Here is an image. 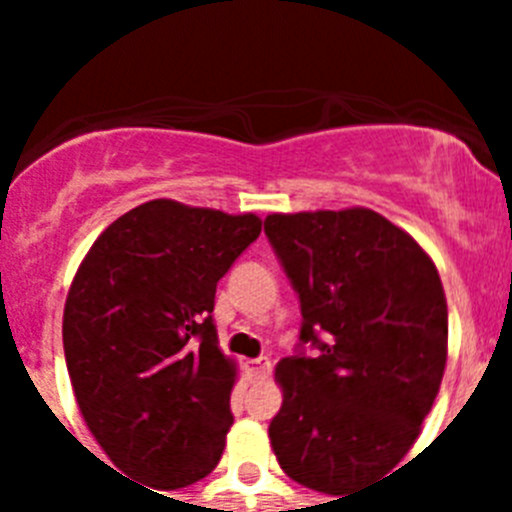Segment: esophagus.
<instances>
[{"label": "esophagus", "mask_w": 512, "mask_h": 512, "mask_svg": "<svg viewBox=\"0 0 512 512\" xmlns=\"http://www.w3.org/2000/svg\"><path fill=\"white\" fill-rule=\"evenodd\" d=\"M246 372L251 379H266L271 372V361L266 359V356H259V359H248Z\"/></svg>", "instance_id": "obj_1"}]
</instances>
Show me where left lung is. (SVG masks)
<instances>
[{"mask_svg":"<svg viewBox=\"0 0 512 512\" xmlns=\"http://www.w3.org/2000/svg\"><path fill=\"white\" fill-rule=\"evenodd\" d=\"M264 230L302 312L300 351L277 364L271 449L295 482L346 495L395 469L431 413L449 341L441 277L366 207L277 212Z\"/></svg>","mask_w":512,"mask_h":512,"instance_id":"left-lung-1","label":"left lung"}]
</instances>
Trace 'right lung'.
Returning <instances> with one entry per match:
<instances>
[{"mask_svg":"<svg viewBox=\"0 0 512 512\" xmlns=\"http://www.w3.org/2000/svg\"><path fill=\"white\" fill-rule=\"evenodd\" d=\"M261 233L256 215L151 200L81 261L63 310L79 410L117 469L158 490L207 477L233 425L235 364L217 346V282Z\"/></svg>","mask_w":512,"mask_h":512,"instance_id":"add662e5","label":"right lung"}]
</instances>
